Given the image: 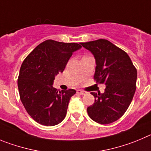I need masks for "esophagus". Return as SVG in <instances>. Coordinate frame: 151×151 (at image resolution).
I'll return each instance as SVG.
<instances>
[{"label": "esophagus", "mask_w": 151, "mask_h": 151, "mask_svg": "<svg viewBox=\"0 0 151 151\" xmlns=\"http://www.w3.org/2000/svg\"><path fill=\"white\" fill-rule=\"evenodd\" d=\"M77 94H78V95H86V91H82V90H77Z\"/></svg>", "instance_id": "34e87169"}]
</instances>
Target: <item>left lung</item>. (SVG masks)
<instances>
[{
    "label": "left lung",
    "instance_id": "left-lung-1",
    "mask_svg": "<svg viewBox=\"0 0 151 151\" xmlns=\"http://www.w3.org/2000/svg\"><path fill=\"white\" fill-rule=\"evenodd\" d=\"M80 45L94 55L96 82L106 85L103 94L91 93L95 99L87 108L88 116L101 124H111L124 114L133 100L136 89V68L126 52L106 39Z\"/></svg>",
    "mask_w": 151,
    "mask_h": 151
}]
</instances>
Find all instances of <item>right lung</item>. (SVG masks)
<instances>
[{"instance_id":"add662e5","label":"right lung","mask_w":151,"mask_h":151,"mask_svg":"<svg viewBox=\"0 0 151 151\" xmlns=\"http://www.w3.org/2000/svg\"><path fill=\"white\" fill-rule=\"evenodd\" d=\"M81 48L77 43L46 40L24 60L18 79L21 101L37 123L54 126L63 121L74 89L60 91L52 86L55 76L64 71L73 53Z\"/></svg>"}]
</instances>
